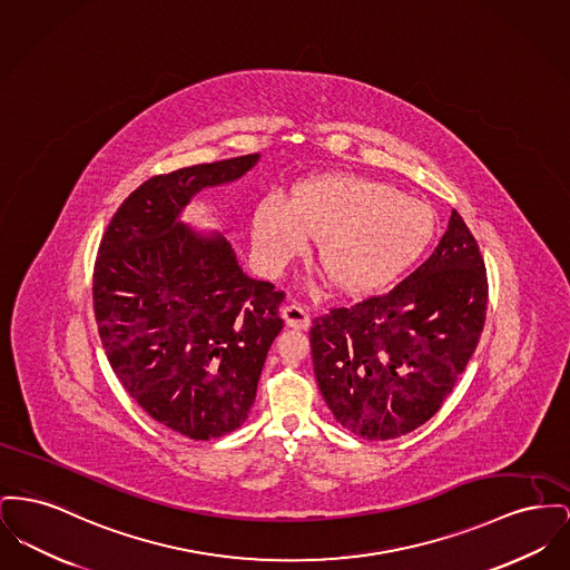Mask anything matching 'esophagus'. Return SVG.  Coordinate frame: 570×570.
Here are the masks:
<instances>
[{
	"instance_id": "obj_1",
	"label": "esophagus",
	"mask_w": 570,
	"mask_h": 570,
	"mask_svg": "<svg viewBox=\"0 0 570 570\" xmlns=\"http://www.w3.org/2000/svg\"><path fill=\"white\" fill-rule=\"evenodd\" d=\"M282 318H284L286 327H291V330H302V332H305L309 327L307 309L302 307V305H295V303L282 307Z\"/></svg>"
}]
</instances>
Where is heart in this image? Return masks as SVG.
Returning <instances> with one entry per match:
<instances>
[{"mask_svg": "<svg viewBox=\"0 0 570 570\" xmlns=\"http://www.w3.org/2000/svg\"><path fill=\"white\" fill-rule=\"evenodd\" d=\"M426 202L357 174H323L295 187L291 202L271 194L252 217L256 261L277 273L321 240L318 261L353 297L381 293L420 263L435 236Z\"/></svg>", "mask_w": 570, "mask_h": 570, "instance_id": "obj_1", "label": "heart"}]
</instances>
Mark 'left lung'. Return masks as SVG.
<instances>
[{
	"instance_id": "left-lung-1",
	"label": "left lung",
	"mask_w": 570,
	"mask_h": 570,
	"mask_svg": "<svg viewBox=\"0 0 570 570\" xmlns=\"http://www.w3.org/2000/svg\"><path fill=\"white\" fill-rule=\"evenodd\" d=\"M487 297L478 243L452 210L433 256L396 288L314 318V374L335 420L370 441L426 424L478 346Z\"/></svg>"
}]
</instances>
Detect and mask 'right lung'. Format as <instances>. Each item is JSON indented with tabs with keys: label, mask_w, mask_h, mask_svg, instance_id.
I'll use <instances>...</instances> for the list:
<instances>
[{
	"label": "right lung",
	"mask_w": 570,
	"mask_h": 570,
	"mask_svg": "<svg viewBox=\"0 0 570 570\" xmlns=\"http://www.w3.org/2000/svg\"><path fill=\"white\" fill-rule=\"evenodd\" d=\"M258 161L256 153L153 176L111 217L95 265V314L116 376L150 417L196 441L247 420L284 293L243 273L226 236L185 224L183 210Z\"/></svg>",
	"instance_id": "obj_1"
}]
</instances>
